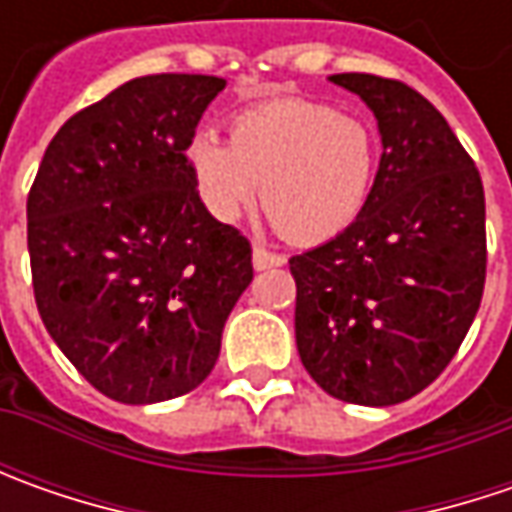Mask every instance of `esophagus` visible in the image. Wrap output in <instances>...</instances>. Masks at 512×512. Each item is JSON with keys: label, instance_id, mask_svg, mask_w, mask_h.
Listing matches in <instances>:
<instances>
[{"label": "esophagus", "instance_id": "34e87169", "mask_svg": "<svg viewBox=\"0 0 512 512\" xmlns=\"http://www.w3.org/2000/svg\"><path fill=\"white\" fill-rule=\"evenodd\" d=\"M282 265H285V256H282V253H270V250L262 245L253 247V267H256V270H270V267Z\"/></svg>", "mask_w": 512, "mask_h": 512}]
</instances>
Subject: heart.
<instances>
[{
    "instance_id": "1",
    "label": "heart",
    "mask_w": 512,
    "mask_h": 512,
    "mask_svg": "<svg viewBox=\"0 0 512 512\" xmlns=\"http://www.w3.org/2000/svg\"><path fill=\"white\" fill-rule=\"evenodd\" d=\"M185 159L216 222H239L262 193L276 227L302 245L333 239L353 225L376 176V142L362 119L307 99L239 113L230 139L196 130Z\"/></svg>"
}]
</instances>
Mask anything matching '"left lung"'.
I'll list each match as a JSON object with an SVG mask.
<instances>
[{
	"instance_id": "8db88e82",
	"label": "left lung",
	"mask_w": 512,
	"mask_h": 512,
	"mask_svg": "<svg viewBox=\"0 0 512 512\" xmlns=\"http://www.w3.org/2000/svg\"><path fill=\"white\" fill-rule=\"evenodd\" d=\"M373 110L382 162L362 216L290 259L296 347L333 399L407 402L456 356L482 305V176L422 93L373 73H336Z\"/></svg>"
}]
</instances>
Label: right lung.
Returning <instances> with one entry per match:
<instances>
[{"instance_id": "right-lung-1", "label": "right lung", "mask_w": 512, "mask_h": 512, "mask_svg": "<svg viewBox=\"0 0 512 512\" xmlns=\"http://www.w3.org/2000/svg\"><path fill=\"white\" fill-rule=\"evenodd\" d=\"M225 79L156 73L73 113L28 193L39 316L70 364L122 404L205 382L253 279L250 242L202 205L185 150Z\"/></svg>"}]
</instances>
